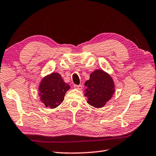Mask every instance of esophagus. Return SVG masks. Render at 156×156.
<instances>
[{
    "instance_id": "esophagus-1",
    "label": "esophagus",
    "mask_w": 156,
    "mask_h": 156,
    "mask_svg": "<svg viewBox=\"0 0 156 156\" xmlns=\"http://www.w3.org/2000/svg\"><path fill=\"white\" fill-rule=\"evenodd\" d=\"M74 87L76 89H78V90H81V89H82V86L81 84L80 85H77V84H74Z\"/></svg>"
}]
</instances>
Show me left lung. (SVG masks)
<instances>
[{"label":"left lung","mask_w":156,"mask_h":156,"mask_svg":"<svg viewBox=\"0 0 156 156\" xmlns=\"http://www.w3.org/2000/svg\"><path fill=\"white\" fill-rule=\"evenodd\" d=\"M84 96L88 103L95 108L104 107L115 92V84L111 76L102 69H97L85 82Z\"/></svg>","instance_id":"1"}]
</instances>
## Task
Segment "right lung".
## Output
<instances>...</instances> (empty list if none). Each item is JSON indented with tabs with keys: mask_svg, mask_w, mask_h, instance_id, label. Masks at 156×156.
Listing matches in <instances>:
<instances>
[{
	"mask_svg": "<svg viewBox=\"0 0 156 156\" xmlns=\"http://www.w3.org/2000/svg\"><path fill=\"white\" fill-rule=\"evenodd\" d=\"M70 87L64 82L58 73H51L42 79L39 87V95L46 107L54 108L64 101Z\"/></svg>",
	"mask_w": 156,
	"mask_h": 156,
	"instance_id": "obj_1",
	"label": "right lung"
}]
</instances>
